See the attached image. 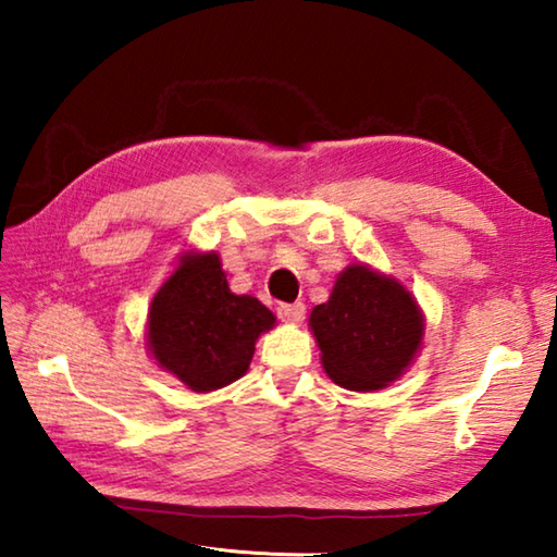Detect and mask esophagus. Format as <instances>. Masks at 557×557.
<instances>
[{"label":"esophagus","instance_id":"esophagus-1","mask_svg":"<svg viewBox=\"0 0 557 557\" xmlns=\"http://www.w3.org/2000/svg\"><path fill=\"white\" fill-rule=\"evenodd\" d=\"M305 312H307V307L301 305V301H292V305H277V314H280V319H285V322H301V319H305Z\"/></svg>","mask_w":557,"mask_h":557}]
</instances>
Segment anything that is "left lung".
<instances>
[{"label": "left lung", "instance_id": "left-lung-1", "mask_svg": "<svg viewBox=\"0 0 557 557\" xmlns=\"http://www.w3.org/2000/svg\"><path fill=\"white\" fill-rule=\"evenodd\" d=\"M309 326L329 379L348 391H379L408 369L422 342V314L410 292L366 265L338 275Z\"/></svg>", "mask_w": 557, "mask_h": 557}]
</instances>
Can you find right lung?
I'll use <instances>...</instances> for the list:
<instances>
[{
    "instance_id": "add662e5",
    "label": "right lung",
    "mask_w": 557,
    "mask_h": 557,
    "mask_svg": "<svg viewBox=\"0 0 557 557\" xmlns=\"http://www.w3.org/2000/svg\"><path fill=\"white\" fill-rule=\"evenodd\" d=\"M275 314L256 297L233 295L215 252L186 256L149 307V351L196 393L223 388L248 371Z\"/></svg>"
}]
</instances>
